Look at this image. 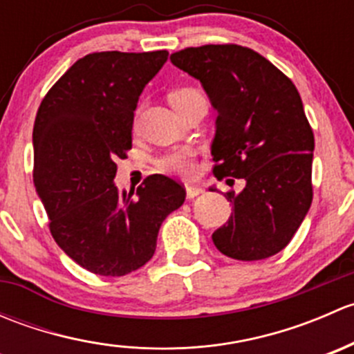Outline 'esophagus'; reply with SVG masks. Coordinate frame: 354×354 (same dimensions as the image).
<instances>
[{"label": "esophagus", "mask_w": 354, "mask_h": 354, "mask_svg": "<svg viewBox=\"0 0 354 354\" xmlns=\"http://www.w3.org/2000/svg\"><path fill=\"white\" fill-rule=\"evenodd\" d=\"M200 194H203V188L195 187V185H187V197L188 198L198 197Z\"/></svg>", "instance_id": "obj_1"}]
</instances>
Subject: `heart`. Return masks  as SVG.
<instances>
[{"mask_svg":"<svg viewBox=\"0 0 354 354\" xmlns=\"http://www.w3.org/2000/svg\"><path fill=\"white\" fill-rule=\"evenodd\" d=\"M203 99L195 88L183 87L176 88L169 94V102L173 104V108L180 111L185 106L192 104V102L200 101ZM195 151L190 147H176L167 151L166 154H162L157 159V166L160 167L166 173L173 174H181V176H190L195 171Z\"/></svg>","mask_w":354,"mask_h":354,"instance_id":"obj_1","label":"heart"}]
</instances>
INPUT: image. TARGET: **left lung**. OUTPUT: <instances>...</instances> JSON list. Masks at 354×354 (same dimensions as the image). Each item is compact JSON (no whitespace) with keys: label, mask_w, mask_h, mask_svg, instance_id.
<instances>
[{"label":"left lung","mask_w":354,"mask_h":354,"mask_svg":"<svg viewBox=\"0 0 354 354\" xmlns=\"http://www.w3.org/2000/svg\"><path fill=\"white\" fill-rule=\"evenodd\" d=\"M171 63L200 80L217 111L210 147L216 178L245 180L240 194H224L233 212L214 231V245L248 262L276 255L301 226L313 197L315 140L295 84L236 44L187 48L173 53Z\"/></svg>","instance_id":"8db88e82"}]
</instances>
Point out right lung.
I'll return each instance as SVG.
<instances>
[{
	"mask_svg": "<svg viewBox=\"0 0 354 354\" xmlns=\"http://www.w3.org/2000/svg\"><path fill=\"white\" fill-rule=\"evenodd\" d=\"M167 51L92 53L73 63L39 106L34 185L59 248L84 269L120 277L152 259L162 221L183 205L178 181L152 174L137 192L114 185L131 149L133 111Z\"/></svg>",
	"mask_w": 354,
	"mask_h": 354,
	"instance_id": "1",
	"label": "right lung"
}]
</instances>
